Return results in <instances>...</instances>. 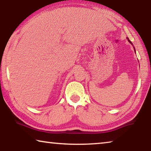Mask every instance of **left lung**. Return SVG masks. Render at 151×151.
<instances>
[{"instance_id":"8db88e82","label":"left lung","mask_w":151,"mask_h":151,"mask_svg":"<svg viewBox=\"0 0 151 151\" xmlns=\"http://www.w3.org/2000/svg\"><path fill=\"white\" fill-rule=\"evenodd\" d=\"M127 39H128V40H129V42L130 43H131V44H132V42H131V41H130V40L129 39V38H127ZM134 52H135V49H134Z\"/></svg>"}]
</instances>
